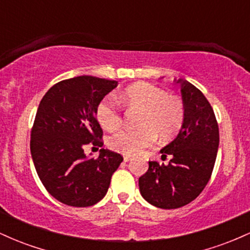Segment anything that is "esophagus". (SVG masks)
I'll list each match as a JSON object with an SVG mask.
<instances>
[{
  "label": "esophagus",
  "mask_w": 250,
  "mask_h": 250,
  "mask_svg": "<svg viewBox=\"0 0 250 250\" xmlns=\"http://www.w3.org/2000/svg\"><path fill=\"white\" fill-rule=\"evenodd\" d=\"M131 159H133V157H131L130 155H123V160H125V162H128V161H130Z\"/></svg>",
  "instance_id": "esophagus-1"
}]
</instances>
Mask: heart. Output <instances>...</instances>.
Masks as SVG:
<instances>
[{"label": "heart", "instance_id": "1", "mask_svg": "<svg viewBox=\"0 0 250 250\" xmlns=\"http://www.w3.org/2000/svg\"><path fill=\"white\" fill-rule=\"evenodd\" d=\"M120 100L129 108L142 109V113L139 119L141 127L121 129L109 137V147L119 153H141L154 145L157 134L163 140L176 135L185 121L182 103L150 83L140 82L129 85L121 93ZM96 117L103 128L115 130L122 122L119 102L113 96H105L97 104Z\"/></svg>", "mask_w": 250, "mask_h": 250}]
</instances>
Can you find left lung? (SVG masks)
I'll return each instance as SVG.
<instances>
[{
	"mask_svg": "<svg viewBox=\"0 0 250 250\" xmlns=\"http://www.w3.org/2000/svg\"><path fill=\"white\" fill-rule=\"evenodd\" d=\"M181 83L185 121L174 141L161 149L168 165L149 161L147 173L139 179L140 193L150 205L176 209L196 199L213 173L220 135L210 103L195 85Z\"/></svg>",
	"mask_w": 250,
	"mask_h": 250,
	"instance_id": "1",
	"label": "left lung"
}]
</instances>
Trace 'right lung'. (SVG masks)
I'll return each mask as SVG.
<instances>
[{"mask_svg": "<svg viewBox=\"0 0 250 250\" xmlns=\"http://www.w3.org/2000/svg\"><path fill=\"white\" fill-rule=\"evenodd\" d=\"M117 81L77 76L57 82L40 102L30 134V153L42 185L51 196L71 207H89L107 194L120 154L100 149L87 157V145L102 147L96 108Z\"/></svg>", "mask_w": 250, "mask_h": 250, "instance_id": "right-lung-1", "label": "right lung"}]
</instances>
